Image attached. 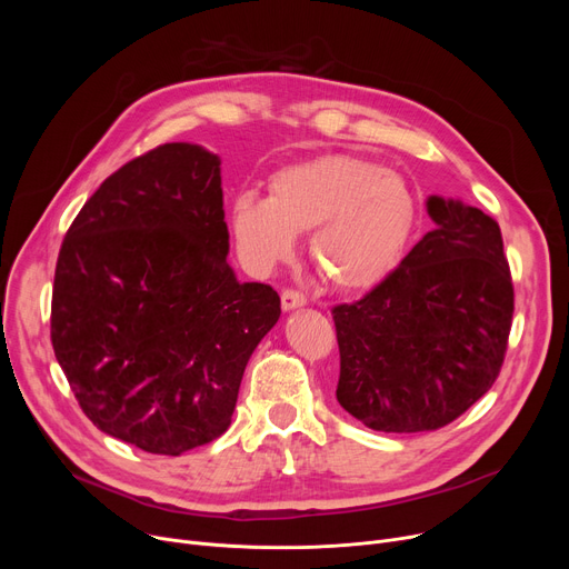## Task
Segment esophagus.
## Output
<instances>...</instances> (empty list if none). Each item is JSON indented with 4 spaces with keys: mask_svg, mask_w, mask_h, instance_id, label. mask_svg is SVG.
<instances>
[{
    "mask_svg": "<svg viewBox=\"0 0 569 569\" xmlns=\"http://www.w3.org/2000/svg\"><path fill=\"white\" fill-rule=\"evenodd\" d=\"M281 307H283V311H292V309L307 307V297H305V292H300V290L288 288V290L281 292Z\"/></svg>",
    "mask_w": 569,
    "mask_h": 569,
    "instance_id": "34e87169",
    "label": "esophagus"
}]
</instances>
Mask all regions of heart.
Returning a JSON list of instances; mask_svg holds the SVG:
<instances>
[{
	"instance_id": "obj_1",
	"label": "heart",
	"mask_w": 569,
	"mask_h": 569,
	"mask_svg": "<svg viewBox=\"0 0 569 569\" xmlns=\"http://www.w3.org/2000/svg\"><path fill=\"white\" fill-rule=\"evenodd\" d=\"M415 221L406 179L350 154L286 166L269 179V198L247 191L232 200V230L244 251L267 264L283 262L295 253L297 234L313 232L318 274L341 292H365L390 277Z\"/></svg>"
}]
</instances>
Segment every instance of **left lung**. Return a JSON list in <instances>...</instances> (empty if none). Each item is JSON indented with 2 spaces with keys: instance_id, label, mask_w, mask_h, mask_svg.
Listing matches in <instances>:
<instances>
[{
  "instance_id": "1",
  "label": "left lung",
  "mask_w": 569,
  "mask_h": 569,
  "mask_svg": "<svg viewBox=\"0 0 569 569\" xmlns=\"http://www.w3.org/2000/svg\"><path fill=\"white\" fill-rule=\"evenodd\" d=\"M427 232L360 302L332 309L341 355L337 399L373 431L455 422L496 382L515 288L498 223L431 196Z\"/></svg>"
}]
</instances>
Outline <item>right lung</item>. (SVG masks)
Masks as SVG:
<instances>
[{"mask_svg":"<svg viewBox=\"0 0 569 569\" xmlns=\"http://www.w3.org/2000/svg\"><path fill=\"white\" fill-rule=\"evenodd\" d=\"M221 159L168 142L89 198L59 249L50 339L82 412L179 457L232 420L249 357L281 316L228 264Z\"/></svg>","mask_w":569,"mask_h":569,"instance_id":"1","label":"right lung"}]
</instances>
